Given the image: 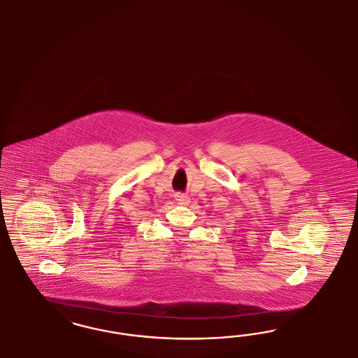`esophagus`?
<instances>
[{
  "instance_id": "esophagus-1",
  "label": "esophagus",
  "mask_w": 358,
  "mask_h": 358,
  "mask_svg": "<svg viewBox=\"0 0 358 358\" xmlns=\"http://www.w3.org/2000/svg\"><path fill=\"white\" fill-rule=\"evenodd\" d=\"M176 199H177L180 203H187V202H189V196L182 194V193H177V194H176Z\"/></svg>"
}]
</instances>
